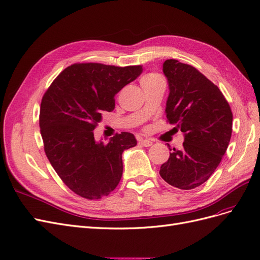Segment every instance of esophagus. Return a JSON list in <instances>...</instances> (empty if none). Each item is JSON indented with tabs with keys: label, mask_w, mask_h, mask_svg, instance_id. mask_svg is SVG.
Segmentation results:
<instances>
[{
	"label": "esophagus",
	"mask_w": 260,
	"mask_h": 260,
	"mask_svg": "<svg viewBox=\"0 0 260 260\" xmlns=\"http://www.w3.org/2000/svg\"><path fill=\"white\" fill-rule=\"evenodd\" d=\"M138 143L142 145V146H145V147H150L152 145V140L150 139H139Z\"/></svg>",
	"instance_id": "34e87169"
}]
</instances>
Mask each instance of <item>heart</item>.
<instances>
[{
  "label": "heart",
  "instance_id": "obj_1",
  "mask_svg": "<svg viewBox=\"0 0 260 260\" xmlns=\"http://www.w3.org/2000/svg\"><path fill=\"white\" fill-rule=\"evenodd\" d=\"M159 79H162V78L160 77V75H158V74H155V73H149V74H147V75H145V76L142 78V85H143V84H147V83H152V81L159 80Z\"/></svg>",
  "mask_w": 260,
  "mask_h": 260
}]
</instances>
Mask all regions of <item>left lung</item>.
<instances>
[{"mask_svg": "<svg viewBox=\"0 0 260 260\" xmlns=\"http://www.w3.org/2000/svg\"><path fill=\"white\" fill-rule=\"evenodd\" d=\"M170 93L167 121L184 133L182 149L173 148L160 175L180 189H192L208 181L226 151L233 114L218 86L194 66L177 60L163 63ZM169 146V145H168Z\"/></svg>", "mask_w": 260, "mask_h": 260, "instance_id": "8db88e82", "label": "left lung"}]
</instances>
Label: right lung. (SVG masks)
Segmentation results:
<instances>
[{
	"mask_svg": "<svg viewBox=\"0 0 260 260\" xmlns=\"http://www.w3.org/2000/svg\"><path fill=\"white\" fill-rule=\"evenodd\" d=\"M142 65L75 63L44 92L39 115L44 152L63 183L76 195L95 200L108 196L121 181L122 153L136 146L127 132L108 144L94 140L102 114L115 107V94L135 80Z\"/></svg>",
	"mask_w": 260,
	"mask_h": 260,
	"instance_id": "right-lung-1",
	"label": "right lung"
}]
</instances>
